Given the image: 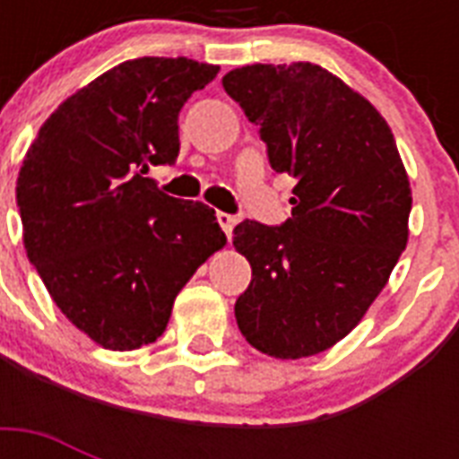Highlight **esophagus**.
Here are the masks:
<instances>
[{
  "mask_svg": "<svg viewBox=\"0 0 459 459\" xmlns=\"http://www.w3.org/2000/svg\"><path fill=\"white\" fill-rule=\"evenodd\" d=\"M216 221H219V226H221V230L226 233V238L233 236V226H236V216L226 214V212H219L216 214Z\"/></svg>",
  "mask_w": 459,
  "mask_h": 459,
  "instance_id": "esophagus-1",
  "label": "esophagus"
}]
</instances>
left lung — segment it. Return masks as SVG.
<instances>
[{
	"label": "left lung",
	"mask_w": 459,
	"mask_h": 459,
	"mask_svg": "<svg viewBox=\"0 0 459 459\" xmlns=\"http://www.w3.org/2000/svg\"><path fill=\"white\" fill-rule=\"evenodd\" d=\"M223 90L259 126L273 171L298 178L293 219L233 229L252 266L238 328L276 359L319 355L362 321L407 247L405 164L377 107L316 64L233 68Z\"/></svg>",
	"instance_id": "obj_1"
}]
</instances>
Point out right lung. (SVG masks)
<instances>
[{
  "label": "right lung",
  "instance_id": "add662e5",
  "mask_svg": "<svg viewBox=\"0 0 459 459\" xmlns=\"http://www.w3.org/2000/svg\"><path fill=\"white\" fill-rule=\"evenodd\" d=\"M216 74L186 56L124 61L64 100L25 152V255L54 305L102 348L157 341L176 295L226 245L214 209L145 178L176 161L178 111Z\"/></svg>",
  "mask_w": 459,
  "mask_h": 459
}]
</instances>
